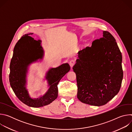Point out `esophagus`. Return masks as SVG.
Segmentation results:
<instances>
[{"label":"esophagus","mask_w":132,"mask_h":132,"mask_svg":"<svg viewBox=\"0 0 132 132\" xmlns=\"http://www.w3.org/2000/svg\"><path fill=\"white\" fill-rule=\"evenodd\" d=\"M69 65H70V66L71 67V68H72V67H73V65H75V61L73 60H70V61H69Z\"/></svg>","instance_id":"esophagus-1"}]
</instances>
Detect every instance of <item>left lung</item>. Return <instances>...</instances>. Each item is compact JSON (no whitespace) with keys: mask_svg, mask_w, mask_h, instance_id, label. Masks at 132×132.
I'll list each match as a JSON object with an SVG mask.
<instances>
[{"mask_svg":"<svg viewBox=\"0 0 132 132\" xmlns=\"http://www.w3.org/2000/svg\"><path fill=\"white\" fill-rule=\"evenodd\" d=\"M73 66L78 87L77 98L95 106L105 104L120 91L123 77L122 56L116 40L108 31L80 51Z\"/></svg>","mask_w":132,"mask_h":132,"instance_id":"left-lung-1","label":"left lung"}]
</instances>
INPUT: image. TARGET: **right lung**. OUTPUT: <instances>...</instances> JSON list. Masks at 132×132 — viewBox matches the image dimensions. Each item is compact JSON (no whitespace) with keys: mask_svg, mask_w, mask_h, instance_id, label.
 <instances>
[{"mask_svg":"<svg viewBox=\"0 0 132 132\" xmlns=\"http://www.w3.org/2000/svg\"><path fill=\"white\" fill-rule=\"evenodd\" d=\"M32 34L23 35L14 46L10 65L9 82L15 95L22 102L29 106L39 108L50 104L57 98V85L70 67L66 63L56 68H50L45 76L48 84L47 91L38 98H32L27 88L29 67L31 64L39 62L38 59L42 60L44 54L42 41L35 40L29 36ZM34 50L37 52L32 57L31 55Z\"/></svg>","mask_w":132,"mask_h":132,"instance_id":"right-lung-1","label":"right lung"}]
</instances>
